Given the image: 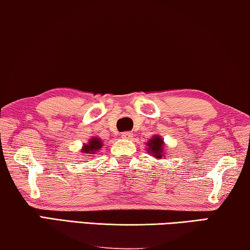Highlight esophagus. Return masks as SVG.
<instances>
[{
  "label": "esophagus",
  "instance_id": "1",
  "mask_svg": "<svg viewBox=\"0 0 250 250\" xmlns=\"http://www.w3.org/2000/svg\"><path fill=\"white\" fill-rule=\"evenodd\" d=\"M132 136H133V134H132L131 132H123V133H122V137H123V139L129 140V139H132Z\"/></svg>",
  "mask_w": 250,
  "mask_h": 250
}]
</instances>
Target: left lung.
I'll return each mask as SVG.
<instances>
[{
	"instance_id": "1",
	"label": "left lung",
	"mask_w": 250,
	"mask_h": 250,
	"mask_svg": "<svg viewBox=\"0 0 250 250\" xmlns=\"http://www.w3.org/2000/svg\"><path fill=\"white\" fill-rule=\"evenodd\" d=\"M147 146H149V149H147V152H150V153L154 154V157L157 158H161L162 155V146H164V140L161 139V137L159 136H154L153 139L149 141V143H147Z\"/></svg>"
}]
</instances>
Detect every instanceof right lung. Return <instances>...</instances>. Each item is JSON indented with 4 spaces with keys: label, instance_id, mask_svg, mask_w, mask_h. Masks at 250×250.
<instances>
[{
    "label": "right lung",
    "instance_id": "add662e5",
    "mask_svg": "<svg viewBox=\"0 0 250 250\" xmlns=\"http://www.w3.org/2000/svg\"><path fill=\"white\" fill-rule=\"evenodd\" d=\"M101 146H103V143L100 142V140L97 139V137H93L92 140H90L89 144L83 146L82 152L85 154H95V152L98 151Z\"/></svg>",
    "mask_w": 250,
    "mask_h": 250
}]
</instances>
